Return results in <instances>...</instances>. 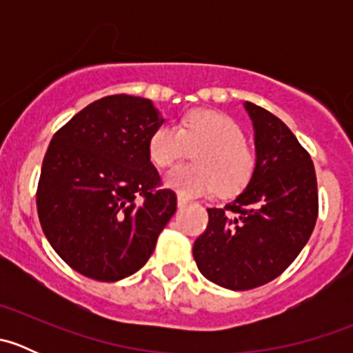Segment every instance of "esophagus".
<instances>
[{
  "instance_id": "1",
  "label": "esophagus",
  "mask_w": 353,
  "mask_h": 353,
  "mask_svg": "<svg viewBox=\"0 0 353 353\" xmlns=\"http://www.w3.org/2000/svg\"><path fill=\"white\" fill-rule=\"evenodd\" d=\"M188 203H190V199L183 196V194H177V206H186Z\"/></svg>"
}]
</instances>
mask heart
Masks as SVG:
<instances>
[{
	"label": "heart",
	"mask_w": 353,
	"mask_h": 353,
	"mask_svg": "<svg viewBox=\"0 0 353 353\" xmlns=\"http://www.w3.org/2000/svg\"><path fill=\"white\" fill-rule=\"evenodd\" d=\"M201 149L194 154V165H181L165 174L163 181L183 196H201L219 191L234 196L251 181L256 155L244 143L239 124L227 114L194 110L181 119L179 128L160 126L148 140V155L157 167L174 165L188 154V147Z\"/></svg>",
	"instance_id": "1"
}]
</instances>
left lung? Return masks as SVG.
<instances>
[{
  "label": "left lung",
  "mask_w": 353,
  "mask_h": 353,
  "mask_svg": "<svg viewBox=\"0 0 353 353\" xmlns=\"http://www.w3.org/2000/svg\"><path fill=\"white\" fill-rule=\"evenodd\" d=\"M244 108L254 128V174L234 201L208 208V225L193 245L203 276L230 290L261 287L282 275L318 219L311 155L279 117L252 102Z\"/></svg>",
  "instance_id": "obj_1"
}]
</instances>
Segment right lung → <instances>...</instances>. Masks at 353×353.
<instances>
[{
    "instance_id": "right-lung-1",
    "label": "right lung",
    "mask_w": 353,
    "mask_h": 353,
    "mask_svg": "<svg viewBox=\"0 0 353 353\" xmlns=\"http://www.w3.org/2000/svg\"><path fill=\"white\" fill-rule=\"evenodd\" d=\"M162 123L152 101L119 94L88 104L52 137L37 213L49 244L74 272L117 282L154 252L177 206L148 155Z\"/></svg>"
}]
</instances>
